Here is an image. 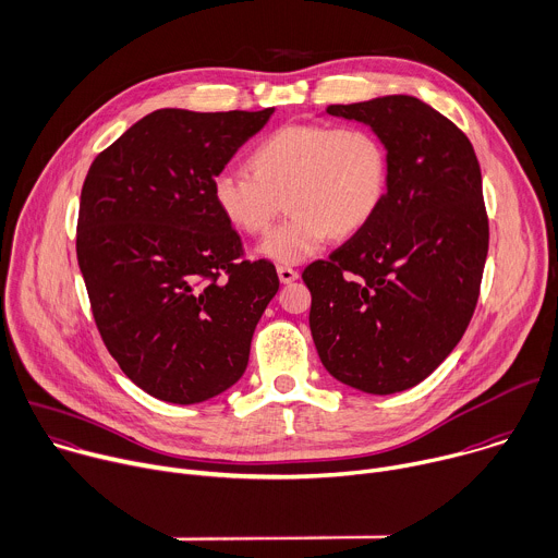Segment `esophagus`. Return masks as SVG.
Returning a JSON list of instances; mask_svg holds the SVG:
<instances>
[{
    "mask_svg": "<svg viewBox=\"0 0 558 558\" xmlns=\"http://www.w3.org/2000/svg\"><path fill=\"white\" fill-rule=\"evenodd\" d=\"M277 275H279V281L281 283H292L299 279V272L294 268H288V266H279L277 268Z\"/></svg>",
    "mask_w": 558,
    "mask_h": 558,
    "instance_id": "34e87169",
    "label": "esophagus"
}]
</instances>
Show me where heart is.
Segmentation results:
<instances>
[{
  "label": "heart",
  "instance_id": "heart-1",
  "mask_svg": "<svg viewBox=\"0 0 558 558\" xmlns=\"http://www.w3.org/2000/svg\"><path fill=\"white\" fill-rule=\"evenodd\" d=\"M248 171L225 169L210 180V199L244 235L270 229L286 197L290 217L257 248L294 266L333 238H352L380 210L389 191V151L369 128L283 125L248 154Z\"/></svg>",
  "mask_w": 558,
  "mask_h": 558
}]
</instances>
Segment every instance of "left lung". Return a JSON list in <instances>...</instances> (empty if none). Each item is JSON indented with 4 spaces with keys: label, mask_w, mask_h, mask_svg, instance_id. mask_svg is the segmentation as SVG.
Segmentation results:
<instances>
[{
    "label": "left lung",
    "mask_w": 558,
    "mask_h": 558,
    "mask_svg": "<svg viewBox=\"0 0 558 558\" xmlns=\"http://www.w3.org/2000/svg\"><path fill=\"white\" fill-rule=\"evenodd\" d=\"M389 151V191L369 225L303 270L323 367L374 396L415 387L469 327L488 253L482 171L471 141L430 105L391 94L329 105Z\"/></svg>",
    "instance_id": "8db88e82"
}]
</instances>
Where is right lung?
<instances>
[{
    "mask_svg": "<svg viewBox=\"0 0 558 558\" xmlns=\"http://www.w3.org/2000/svg\"><path fill=\"white\" fill-rule=\"evenodd\" d=\"M270 114L156 109L85 175L76 257L94 320L123 374L158 400L231 389L279 290L270 262H240L242 240L210 199V180Z\"/></svg>",
    "mask_w": 558,
    "mask_h": 558,
    "instance_id": "obj_1",
    "label": "right lung"
}]
</instances>
